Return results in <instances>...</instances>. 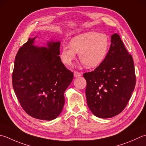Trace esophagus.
<instances>
[{
	"label": "esophagus",
	"instance_id": "obj_1",
	"mask_svg": "<svg viewBox=\"0 0 146 146\" xmlns=\"http://www.w3.org/2000/svg\"><path fill=\"white\" fill-rule=\"evenodd\" d=\"M81 76H82L81 73H80V72H78V71H74V76L75 77H79Z\"/></svg>",
	"mask_w": 146,
	"mask_h": 146
}]
</instances>
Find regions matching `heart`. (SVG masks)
I'll use <instances>...</instances> for the list:
<instances>
[{"instance_id":"b5f03b06","label":"heart","mask_w":146,"mask_h":146,"mask_svg":"<svg viewBox=\"0 0 146 146\" xmlns=\"http://www.w3.org/2000/svg\"><path fill=\"white\" fill-rule=\"evenodd\" d=\"M110 45V38L106 34L88 31L73 37L70 45H62L60 58L64 64L70 66L78 53L83 64L88 68H96L106 58Z\"/></svg>"}]
</instances>
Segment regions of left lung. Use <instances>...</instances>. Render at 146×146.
Returning a JSON list of instances; mask_svg holds the SVG:
<instances>
[{
  "label": "left lung",
  "instance_id": "1",
  "mask_svg": "<svg viewBox=\"0 0 146 146\" xmlns=\"http://www.w3.org/2000/svg\"><path fill=\"white\" fill-rule=\"evenodd\" d=\"M111 45L104 61L93 71L85 73L87 105L94 115L112 118L123 110L135 86L132 56L118 34L111 37Z\"/></svg>",
  "mask_w": 146,
  "mask_h": 146
}]
</instances>
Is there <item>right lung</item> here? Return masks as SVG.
I'll return each mask as SVG.
<instances>
[{"label":"right lung","instance_id":"right-lung-1","mask_svg":"<svg viewBox=\"0 0 146 146\" xmlns=\"http://www.w3.org/2000/svg\"><path fill=\"white\" fill-rule=\"evenodd\" d=\"M30 38L17 53L13 86L23 109L33 118L52 120L61 113L64 93L73 73L60 59V42L50 40L47 47L33 45Z\"/></svg>","mask_w":146,"mask_h":146}]
</instances>
